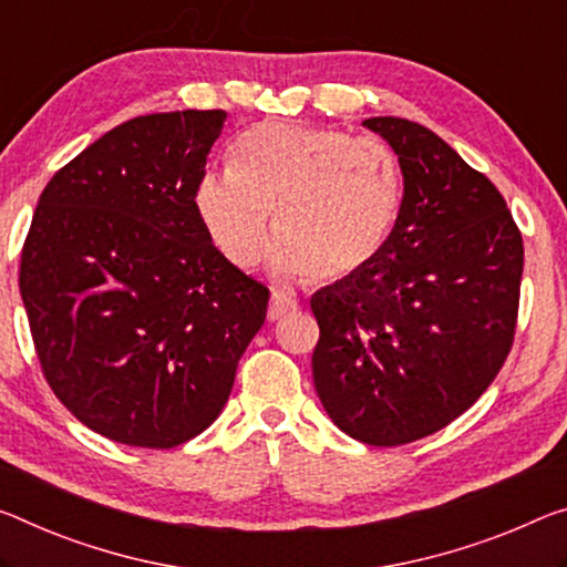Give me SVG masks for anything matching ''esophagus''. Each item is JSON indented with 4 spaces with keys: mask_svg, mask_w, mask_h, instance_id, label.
Instances as JSON below:
<instances>
[{
    "mask_svg": "<svg viewBox=\"0 0 567 567\" xmlns=\"http://www.w3.org/2000/svg\"><path fill=\"white\" fill-rule=\"evenodd\" d=\"M298 310V302L292 298H287L282 292H275L272 300H269V308H267V318L269 320H280L285 316H290V312Z\"/></svg>",
    "mask_w": 567,
    "mask_h": 567,
    "instance_id": "34e87169",
    "label": "esophagus"
}]
</instances>
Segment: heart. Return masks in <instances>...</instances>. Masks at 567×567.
I'll use <instances>...</instances> for the list:
<instances>
[{"label":"heart","mask_w":567,"mask_h":567,"mask_svg":"<svg viewBox=\"0 0 567 567\" xmlns=\"http://www.w3.org/2000/svg\"><path fill=\"white\" fill-rule=\"evenodd\" d=\"M194 209L239 269L262 259L275 214L277 272L336 282L383 251L401 209V171L379 138L262 123L239 138L229 171H206L196 182Z\"/></svg>","instance_id":"1"}]
</instances>
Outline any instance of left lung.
<instances>
[{
  "label": "left lung",
  "instance_id": "8db88e82",
  "mask_svg": "<svg viewBox=\"0 0 567 567\" xmlns=\"http://www.w3.org/2000/svg\"><path fill=\"white\" fill-rule=\"evenodd\" d=\"M363 125L396 151L403 199L381 255L312 295V381L340 431L399 446L452 424L505 365L525 247L497 186L434 131Z\"/></svg>",
  "mask_w": 567,
  "mask_h": 567
}]
</instances>
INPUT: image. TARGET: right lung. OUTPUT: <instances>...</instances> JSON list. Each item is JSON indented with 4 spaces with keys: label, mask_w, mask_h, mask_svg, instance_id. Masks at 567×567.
<instances>
[{
    "label": "right lung",
    "mask_w": 567,
    "mask_h": 567,
    "mask_svg": "<svg viewBox=\"0 0 567 567\" xmlns=\"http://www.w3.org/2000/svg\"><path fill=\"white\" fill-rule=\"evenodd\" d=\"M224 111L125 121L40 194L20 292L44 379L111 442L171 449L214 424L269 290L194 209Z\"/></svg>",
    "instance_id": "right-lung-1"
}]
</instances>
